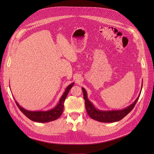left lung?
Segmentation results:
<instances>
[{
  "mask_svg": "<svg viewBox=\"0 0 154 154\" xmlns=\"http://www.w3.org/2000/svg\"><path fill=\"white\" fill-rule=\"evenodd\" d=\"M82 91L83 93V98L85 100V109L87 112L88 115L90 117L97 121V122H103V123H112V122H116L122 119L124 117H125L128 113L130 112L133 109L134 106L136 105L137 101L139 99L140 94H139L137 99L130 106H127L123 110H108V111H103L97 110L95 108V106L89 101L87 97V94L85 89L82 87Z\"/></svg>",
  "mask_w": 154,
  "mask_h": 154,
  "instance_id": "left-lung-1",
  "label": "left lung"
}]
</instances>
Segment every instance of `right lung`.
Returning a JSON list of instances; mask_svg holds the SVG:
<instances>
[{
	"instance_id": "add662e5",
	"label": "right lung",
	"mask_w": 154,
	"mask_h": 154,
	"mask_svg": "<svg viewBox=\"0 0 154 154\" xmlns=\"http://www.w3.org/2000/svg\"><path fill=\"white\" fill-rule=\"evenodd\" d=\"M74 85V83L67 86L66 91L63 94L62 96L60 98L58 103L54 109L48 110V111H30L24 109L15 101V103L18 107V109L22 112L24 114L27 118L35 122L38 123H47L57 119L60 116L62 115L63 110V105L65 100L67 97V96L69 91L71 90L72 87Z\"/></svg>"
}]
</instances>
